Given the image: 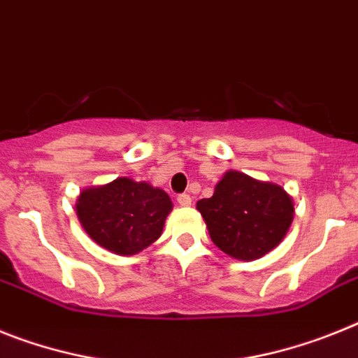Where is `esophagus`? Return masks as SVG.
I'll return each mask as SVG.
<instances>
[{
    "instance_id": "34e87169",
    "label": "esophagus",
    "mask_w": 358,
    "mask_h": 358,
    "mask_svg": "<svg viewBox=\"0 0 358 358\" xmlns=\"http://www.w3.org/2000/svg\"><path fill=\"white\" fill-rule=\"evenodd\" d=\"M176 200H178V203L182 205V207H189V205H191V196H189V194H185V192H183V194H178V198H176Z\"/></svg>"
}]
</instances>
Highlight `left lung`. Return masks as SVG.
I'll return each instance as SVG.
<instances>
[{"label": "left lung", "instance_id": "8db88e82", "mask_svg": "<svg viewBox=\"0 0 358 358\" xmlns=\"http://www.w3.org/2000/svg\"><path fill=\"white\" fill-rule=\"evenodd\" d=\"M196 207L214 245L241 261L257 259L278 247L294 220V203L285 189L238 171L225 173L213 196Z\"/></svg>", "mask_w": 358, "mask_h": 358}]
</instances>
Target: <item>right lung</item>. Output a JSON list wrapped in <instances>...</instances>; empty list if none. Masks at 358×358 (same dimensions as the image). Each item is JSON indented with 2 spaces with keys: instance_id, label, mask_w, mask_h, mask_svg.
I'll return each mask as SVG.
<instances>
[{
  "instance_id": "1",
  "label": "right lung",
  "mask_w": 358,
  "mask_h": 358,
  "mask_svg": "<svg viewBox=\"0 0 358 358\" xmlns=\"http://www.w3.org/2000/svg\"><path fill=\"white\" fill-rule=\"evenodd\" d=\"M171 209L166 191L129 178L86 189L77 200V216L90 238L120 256L141 252L157 241Z\"/></svg>"
}]
</instances>
